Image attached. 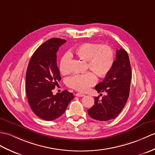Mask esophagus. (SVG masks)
<instances>
[{
	"label": "esophagus",
	"instance_id": "esophagus-1",
	"mask_svg": "<svg viewBox=\"0 0 155 155\" xmlns=\"http://www.w3.org/2000/svg\"><path fill=\"white\" fill-rule=\"evenodd\" d=\"M75 96L77 97H83V96H84V94H81V93H77V94H75Z\"/></svg>",
	"mask_w": 155,
	"mask_h": 155
}]
</instances>
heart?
<instances>
[{
  "label": "heart",
  "instance_id": "1",
  "mask_svg": "<svg viewBox=\"0 0 155 155\" xmlns=\"http://www.w3.org/2000/svg\"><path fill=\"white\" fill-rule=\"evenodd\" d=\"M75 54L81 59L88 61L89 69L100 77H105L113 67L114 53L109 46L98 44L85 43L75 49ZM71 55L66 53L60 61L59 70L63 74L69 73ZM97 81L94 73L88 72L83 74H76L67 79L69 87L80 92H86Z\"/></svg>",
  "mask_w": 155,
  "mask_h": 155
}]
</instances>
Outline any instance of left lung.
<instances>
[{
    "instance_id": "8db88e82",
    "label": "left lung",
    "mask_w": 155,
    "mask_h": 155,
    "mask_svg": "<svg viewBox=\"0 0 155 155\" xmlns=\"http://www.w3.org/2000/svg\"><path fill=\"white\" fill-rule=\"evenodd\" d=\"M131 69L127 53L123 49L116 50V60L104 80L97 84L98 93L106 92L101 100L94 98V105L88 114L96 120L106 121L116 118L127 103L129 95ZM100 95H102L100 94Z\"/></svg>"
}]
</instances>
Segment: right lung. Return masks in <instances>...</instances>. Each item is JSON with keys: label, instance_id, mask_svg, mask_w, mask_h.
Listing matches in <instances>:
<instances>
[{"label": "right lung", "instance_id": "right-lung-1", "mask_svg": "<svg viewBox=\"0 0 155 155\" xmlns=\"http://www.w3.org/2000/svg\"><path fill=\"white\" fill-rule=\"evenodd\" d=\"M65 42L60 38L48 39L35 50L28 66V101L33 112L44 120L52 121L62 116L74 98L73 93L66 90L56 95L52 92L61 79L57 65V52Z\"/></svg>", "mask_w": 155, "mask_h": 155}]
</instances>
